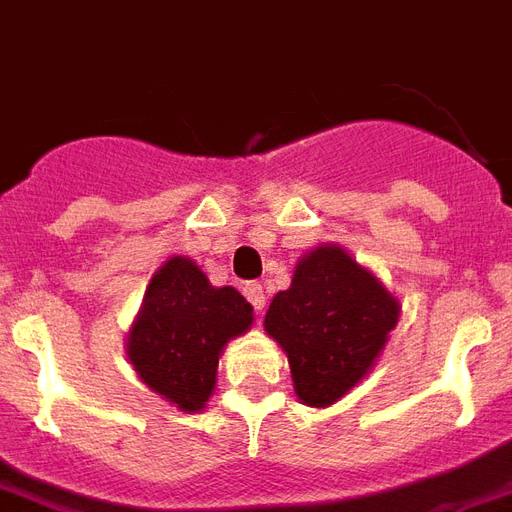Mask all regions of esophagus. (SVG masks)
<instances>
[{"label": "esophagus", "mask_w": 512, "mask_h": 512, "mask_svg": "<svg viewBox=\"0 0 512 512\" xmlns=\"http://www.w3.org/2000/svg\"><path fill=\"white\" fill-rule=\"evenodd\" d=\"M244 295H247V300H249V303H252V308H255V311H263V306H265L263 284H260V282H247V284H244Z\"/></svg>", "instance_id": "34e87169"}]
</instances>
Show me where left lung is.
<instances>
[{
  "instance_id": "8db88e82",
  "label": "left lung",
  "mask_w": 512,
  "mask_h": 512,
  "mask_svg": "<svg viewBox=\"0 0 512 512\" xmlns=\"http://www.w3.org/2000/svg\"><path fill=\"white\" fill-rule=\"evenodd\" d=\"M397 317V300L373 273L341 247H319L273 298L265 330L287 351L300 400L322 408L368 373Z\"/></svg>"
}]
</instances>
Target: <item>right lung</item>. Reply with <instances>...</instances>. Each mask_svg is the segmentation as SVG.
Masks as SVG:
<instances>
[{
	"label": "right lung",
	"instance_id": "1",
	"mask_svg": "<svg viewBox=\"0 0 512 512\" xmlns=\"http://www.w3.org/2000/svg\"><path fill=\"white\" fill-rule=\"evenodd\" d=\"M252 325V306L233 287H212L187 257H171L152 276L128 357L152 392L182 411L204 408L222 346Z\"/></svg>",
	"mask_w": 512,
	"mask_h": 512
}]
</instances>
